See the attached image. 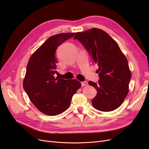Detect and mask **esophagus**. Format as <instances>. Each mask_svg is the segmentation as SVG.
Listing matches in <instances>:
<instances>
[{
  "instance_id": "1",
  "label": "esophagus",
  "mask_w": 149,
  "mask_h": 149,
  "mask_svg": "<svg viewBox=\"0 0 149 149\" xmlns=\"http://www.w3.org/2000/svg\"><path fill=\"white\" fill-rule=\"evenodd\" d=\"M88 81H84L81 82V86H88Z\"/></svg>"
}]
</instances>
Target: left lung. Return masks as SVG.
I'll use <instances>...</instances> for the list:
<instances>
[{
  "mask_svg": "<svg viewBox=\"0 0 149 149\" xmlns=\"http://www.w3.org/2000/svg\"><path fill=\"white\" fill-rule=\"evenodd\" d=\"M74 39L81 42L99 66L98 83L88 82L97 91L91 101L93 107L103 112L115 110L129 93L131 73L127 58L115 40L102 30L94 28L78 32Z\"/></svg>",
  "mask_w": 149,
  "mask_h": 149,
  "instance_id": "left-lung-1",
  "label": "left lung"
}]
</instances>
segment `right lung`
I'll list each match as a JSON object with an SVG mask.
<instances>
[{"label":"right lung","instance_id":"add662e5","mask_svg":"<svg viewBox=\"0 0 149 149\" xmlns=\"http://www.w3.org/2000/svg\"><path fill=\"white\" fill-rule=\"evenodd\" d=\"M75 33H59L48 38L32 55L26 66L24 89L31 102L42 113L61 114L69 107L73 96L81 86L76 79L55 78L57 48Z\"/></svg>","mask_w":149,"mask_h":149}]
</instances>
